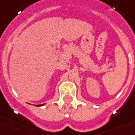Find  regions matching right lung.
<instances>
[{"label": "right lung", "instance_id": "right-lung-1", "mask_svg": "<svg viewBox=\"0 0 135 135\" xmlns=\"http://www.w3.org/2000/svg\"><path fill=\"white\" fill-rule=\"evenodd\" d=\"M43 105H45V104H41V105H37V107H41V106H43Z\"/></svg>", "mask_w": 135, "mask_h": 135}]
</instances>
